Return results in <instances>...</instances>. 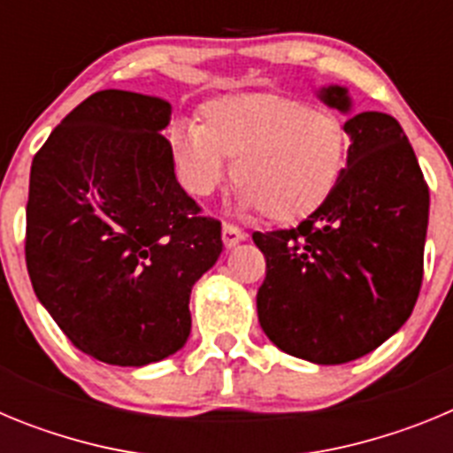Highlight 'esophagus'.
I'll list each match as a JSON object with an SVG mask.
<instances>
[{
	"mask_svg": "<svg viewBox=\"0 0 453 453\" xmlns=\"http://www.w3.org/2000/svg\"><path fill=\"white\" fill-rule=\"evenodd\" d=\"M247 238V234L242 229H238V226H234V224H224L222 226V242L226 250H231V247H235L238 242H242V240Z\"/></svg>",
	"mask_w": 453,
	"mask_h": 453,
	"instance_id": "esophagus-1",
	"label": "esophagus"
}]
</instances>
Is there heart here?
<instances>
[{
  "mask_svg": "<svg viewBox=\"0 0 453 453\" xmlns=\"http://www.w3.org/2000/svg\"><path fill=\"white\" fill-rule=\"evenodd\" d=\"M170 142L192 195H211L226 177V158H235L238 206L261 208L283 224L308 218L331 197L349 154V131L338 113L276 92L211 99L202 122L172 124Z\"/></svg>",
  "mask_w": 453,
  "mask_h": 453,
  "instance_id": "heart-1",
  "label": "heart"
}]
</instances>
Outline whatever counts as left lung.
I'll use <instances>...</instances> for the list:
<instances>
[{"label":"left lung","mask_w":453,"mask_h":453,"mask_svg":"<svg viewBox=\"0 0 453 453\" xmlns=\"http://www.w3.org/2000/svg\"><path fill=\"white\" fill-rule=\"evenodd\" d=\"M319 102L349 115V154L331 197L297 229L254 238L267 274L256 295L258 322L286 354L342 365L403 326L422 286L429 188L392 115H351L345 86Z\"/></svg>","instance_id":"obj_1"}]
</instances>
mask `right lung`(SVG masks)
<instances>
[{"mask_svg":"<svg viewBox=\"0 0 453 453\" xmlns=\"http://www.w3.org/2000/svg\"><path fill=\"white\" fill-rule=\"evenodd\" d=\"M172 106L99 90L63 119L31 163L27 270L72 345L119 367L177 354L190 292L222 254L161 135Z\"/></svg>","mask_w":453,"mask_h":453,"instance_id":"obj_1","label":"right lung"}]
</instances>
